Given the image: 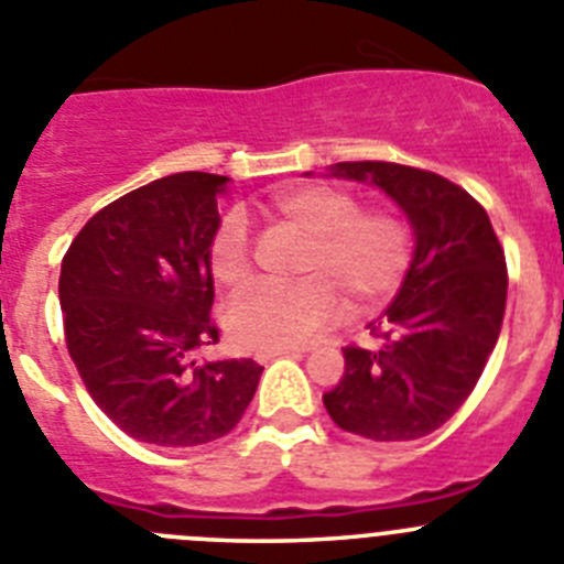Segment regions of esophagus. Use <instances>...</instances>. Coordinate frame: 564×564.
Wrapping results in <instances>:
<instances>
[{"mask_svg":"<svg viewBox=\"0 0 564 564\" xmlns=\"http://www.w3.org/2000/svg\"><path fill=\"white\" fill-rule=\"evenodd\" d=\"M294 354H306V347H272V350H258L256 361L258 365H267V361L278 359V356H294Z\"/></svg>","mask_w":564,"mask_h":564,"instance_id":"obj_1","label":"esophagus"}]
</instances>
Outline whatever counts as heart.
I'll use <instances>...</instances> for the list:
<instances>
[{
	"instance_id": "heart-1",
	"label": "heart",
	"mask_w": 564,
	"mask_h": 564,
	"mask_svg": "<svg viewBox=\"0 0 564 564\" xmlns=\"http://www.w3.org/2000/svg\"><path fill=\"white\" fill-rule=\"evenodd\" d=\"M272 225L294 230L306 245L297 256V283L245 289L225 312L230 339L245 350L303 345L345 308L383 306L406 278L412 239L389 210H365L354 192L334 186H292L264 205ZM214 281L234 289L250 278V241L239 210H228L208 239Z\"/></svg>"
}]
</instances>
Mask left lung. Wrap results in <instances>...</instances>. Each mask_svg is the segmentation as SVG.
Masks as SVG:
<instances>
[{
    "instance_id": "obj_1",
    "label": "left lung",
    "mask_w": 564,
    "mask_h": 564,
    "mask_svg": "<svg viewBox=\"0 0 564 564\" xmlns=\"http://www.w3.org/2000/svg\"><path fill=\"white\" fill-rule=\"evenodd\" d=\"M334 175L383 188L417 247L398 297L370 325L378 345L341 347L345 376L323 403L350 434L420 440L459 412L496 347L509 286L503 247L484 205L436 172L345 161Z\"/></svg>"
}]
</instances>
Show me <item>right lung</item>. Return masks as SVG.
Listing matches in <instances>:
<instances>
[{"instance_id":"add662e5","label":"right lung","mask_w":564,"mask_h":564,"mask_svg":"<svg viewBox=\"0 0 564 564\" xmlns=\"http://www.w3.org/2000/svg\"><path fill=\"white\" fill-rule=\"evenodd\" d=\"M228 177L181 172L97 210L61 264L63 330L88 394L128 436L161 448L236 429L264 367L197 361L217 345L208 239Z\"/></svg>"}]
</instances>
